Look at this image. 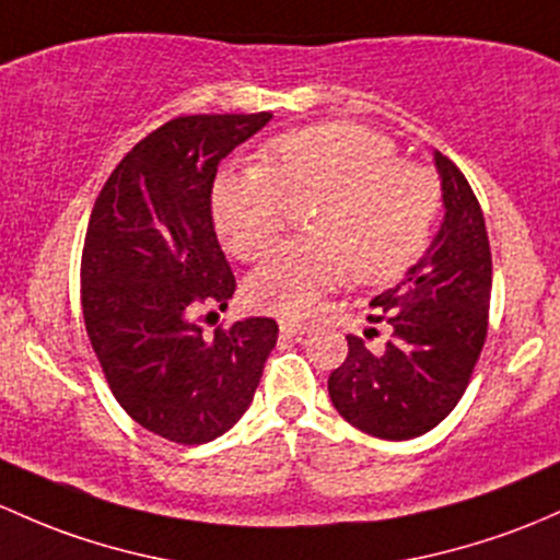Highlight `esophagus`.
I'll list each match as a JSON object with an SVG mask.
<instances>
[{"label": "esophagus", "mask_w": 560, "mask_h": 560, "mask_svg": "<svg viewBox=\"0 0 560 560\" xmlns=\"http://www.w3.org/2000/svg\"><path fill=\"white\" fill-rule=\"evenodd\" d=\"M281 332L287 335V338H298V335H305L308 332V327H303V325H295V322H281Z\"/></svg>", "instance_id": "34e87169"}]
</instances>
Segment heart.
Here are the masks:
<instances>
[{"mask_svg": "<svg viewBox=\"0 0 560 560\" xmlns=\"http://www.w3.org/2000/svg\"><path fill=\"white\" fill-rule=\"evenodd\" d=\"M287 198H322L314 241L276 252L246 281L257 308L305 319L351 270L359 284L399 279L432 244L443 190L438 176L399 161L397 144L354 122H325L270 139L262 166L222 172L214 225L241 260H262L279 241Z\"/></svg>", "mask_w": 560, "mask_h": 560, "instance_id": "b5f03b06", "label": "heart"}]
</instances>
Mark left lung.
Returning a JSON list of instances; mask_svg holds the SVG:
<instances>
[{
  "label": "left lung",
  "mask_w": 560,
  "mask_h": 560,
  "mask_svg": "<svg viewBox=\"0 0 560 560\" xmlns=\"http://www.w3.org/2000/svg\"><path fill=\"white\" fill-rule=\"evenodd\" d=\"M445 220L432 246L392 290L370 300L386 343L346 335L329 399L351 427L381 440L427 434L467 392L488 335L491 246L478 196L451 158L434 152ZM364 337L381 338L375 327Z\"/></svg>",
  "instance_id": "1"
}]
</instances>
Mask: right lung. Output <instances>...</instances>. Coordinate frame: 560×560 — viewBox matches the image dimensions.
I'll list each match as a JSON object with an SVG mask.
<instances>
[{
  "label": "right lung",
  "instance_id": "1",
  "mask_svg": "<svg viewBox=\"0 0 560 560\" xmlns=\"http://www.w3.org/2000/svg\"><path fill=\"white\" fill-rule=\"evenodd\" d=\"M270 117H174L126 152L93 203L80 262L88 338L120 408L172 443L225 434L279 338L265 316L214 332L198 322L235 292L211 217L217 168Z\"/></svg>",
  "mask_w": 560,
  "mask_h": 560
}]
</instances>
